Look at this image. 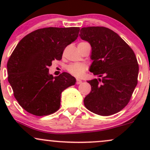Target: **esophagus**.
<instances>
[{
	"label": "esophagus",
	"instance_id": "obj_1",
	"mask_svg": "<svg viewBox=\"0 0 150 150\" xmlns=\"http://www.w3.org/2000/svg\"><path fill=\"white\" fill-rule=\"evenodd\" d=\"M82 83V80H79V79H77L76 80V84L77 85H80V84Z\"/></svg>",
	"mask_w": 150,
	"mask_h": 150
}]
</instances>
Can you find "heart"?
<instances>
[{
  "mask_svg": "<svg viewBox=\"0 0 150 150\" xmlns=\"http://www.w3.org/2000/svg\"><path fill=\"white\" fill-rule=\"evenodd\" d=\"M82 43L85 42H80V44ZM86 70H87V66L82 63H72L67 67V70L68 73L77 77H82L85 74Z\"/></svg>",
  "mask_w": 150,
  "mask_h": 150,
  "instance_id": "b5f03b06",
  "label": "heart"
}]
</instances>
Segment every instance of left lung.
Instances as JSON below:
<instances>
[{"mask_svg":"<svg viewBox=\"0 0 150 150\" xmlns=\"http://www.w3.org/2000/svg\"><path fill=\"white\" fill-rule=\"evenodd\" d=\"M80 37L92 46L89 71L102 77L87 81L92 89L84 99L85 107L100 116L119 112L128 104L137 84L139 65L135 53L106 27H83Z\"/></svg>","mask_w":150,"mask_h":150,"instance_id":"8db88e82","label":"left lung"}]
</instances>
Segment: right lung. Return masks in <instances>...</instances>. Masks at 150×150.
Returning a JSON list of instances; mask_svg holds the SVG:
<instances>
[{
    "instance_id": "obj_1",
    "label": "right lung",
    "mask_w": 150,
    "mask_h": 150,
    "mask_svg": "<svg viewBox=\"0 0 150 150\" xmlns=\"http://www.w3.org/2000/svg\"><path fill=\"white\" fill-rule=\"evenodd\" d=\"M80 27H46L22 38L7 63L8 82L19 104L34 116H47L61 106L64 89L76 80L68 73L57 77L49 73L54 60L60 61L64 49L78 37Z\"/></svg>"
}]
</instances>
